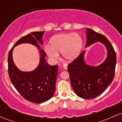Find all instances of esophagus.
<instances>
[{
  "instance_id": "1",
  "label": "esophagus",
  "mask_w": 122,
  "mask_h": 122,
  "mask_svg": "<svg viewBox=\"0 0 122 122\" xmlns=\"http://www.w3.org/2000/svg\"><path fill=\"white\" fill-rule=\"evenodd\" d=\"M62 66L63 68H64V69L65 70H66L67 68H68V65H67L66 64H64L62 65Z\"/></svg>"
}]
</instances>
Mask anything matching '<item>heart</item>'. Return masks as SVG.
<instances>
[{"label":"heart","instance_id":"heart-1","mask_svg":"<svg viewBox=\"0 0 122 122\" xmlns=\"http://www.w3.org/2000/svg\"><path fill=\"white\" fill-rule=\"evenodd\" d=\"M82 40L76 33H66L54 36L50 41V46H46L45 50L51 58H57L58 53H62L63 57L67 61H73L81 53Z\"/></svg>","mask_w":122,"mask_h":122}]
</instances>
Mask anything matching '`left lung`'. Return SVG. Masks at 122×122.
I'll return each mask as SVG.
<instances>
[{"mask_svg":"<svg viewBox=\"0 0 122 122\" xmlns=\"http://www.w3.org/2000/svg\"><path fill=\"white\" fill-rule=\"evenodd\" d=\"M86 30V47L96 42H101L107 47V58L101 65L91 66L84 61V51L68 64V71L76 94L83 99H93L103 93L112 82L117 56L112 45L104 36L88 28Z\"/></svg>","mask_w":122,"mask_h":122,"instance_id":"8db88e82","label":"left lung"}]
</instances>
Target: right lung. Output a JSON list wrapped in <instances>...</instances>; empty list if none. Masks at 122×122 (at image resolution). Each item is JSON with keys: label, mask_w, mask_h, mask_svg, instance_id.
I'll return each instance as SVG.
<instances>
[{"label": "right lung", "mask_w": 122, "mask_h": 122, "mask_svg": "<svg viewBox=\"0 0 122 122\" xmlns=\"http://www.w3.org/2000/svg\"><path fill=\"white\" fill-rule=\"evenodd\" d=\"M45 31L31 32L22 37L10 50L8 56V71L10 79L17 91L26 100L35 103H42L51 98L56 90V82L58 74V65H50L46 62V53L41 49L42 37ZM22 43H30L40 50L41 56L40 64L33 72L19 71L12 60L13 47Z\"/></svg>", "instance_id": "obj_1"}]
</instances>
